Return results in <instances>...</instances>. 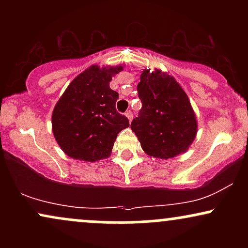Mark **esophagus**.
<instances>
[{
	"label": "esophagus",
	"mask_w": 248,
	"mask_h": 248,
	"mask_svg": "<svg viewBox=\"0 0 248 248\" xmlns=\"http://www.w3.org/2000/svg\"><path fill=\"white\" fill-rule=\"evenodd\" d=\"M126 116L128 118V120H129V122L133 120V113L130 112V110H128V112L126 113Z\"/></svg>",
	"instance_id": "obj_1"
}]
</instances>
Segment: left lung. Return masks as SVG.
<instances>
[{
  "instance_id": "8db88e82",
  "label": "left lung",
  "mask_w": 248,
  "mask_h": 248,
  "mask_svg": "<svg viewBox=\"0 0 248 248\" xmlns=\"http://www.w3.org/2000/svg\"><path fill=\"white\" fill-rule=\"evenodd\" d=\"M138 85L142 108L130 128L142 149L168 160L186 153L197 134V120L186 93L173 77L144 70Z\"/></svg>"
}]
</instances>
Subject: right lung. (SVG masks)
Returning a JSON list of instances; mask_svg holds the SVG:
<instances>
[{
	"label": "right lung",
	"mask_w": 248,
	"mask_h": 248,
	"mask_svg": "<svg viewBox=\"0 0 248 248\" xmlns=\"http://www.w3.org/2000/svg\"><path fill=\"white\" fill-rule=\"evenodd\" d=\"M124 66L92 65L77 76L52 113V132L62 150L76 160L95 162L109 157L116 136L129 121L118 113L119 93L109 87Z\"/></svg>",
	"instance_id": "1"
}]
</instances>
